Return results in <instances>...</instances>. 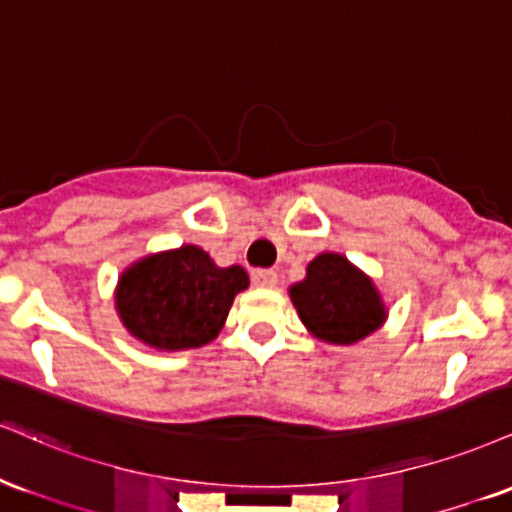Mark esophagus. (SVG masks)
I'll use <instances>...</instances> for the list:
<instances>
[{"label":"esophagus","instance_id":"obj_1","mask_svg":"<svg viewBox=\"0 0 512 512\" xmlns=\"http://www.w3.org/2000/svg\"><path fill=\"white\" fill-rule=\"evenodd\" d=\"M251 282H254L256 287H275L278 285V273L268 268H258L251 273Z\"/></svg>","mask_w":512,"mask_h":512}]
</instances>
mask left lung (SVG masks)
I'll list each match as a JSON object with an SVG mask.
<instances>
[{
  "mask_svg": "<svg viewBox=\"0 0 512 512\" xmlns=\"http://www.w3.org/2000/svg\"><path fill=\"white\" fill-rule=\"evenodd\" d=\"M287 292L304 328L328 345H354L388 318L374 278L338 251H323L309 261L306 278Z\"/></svg>",
  "mask_w": 512,
  "mask_h": 512,
  "instance_id": "8db88e82",
  "label": "left lung"
}]
</instances>
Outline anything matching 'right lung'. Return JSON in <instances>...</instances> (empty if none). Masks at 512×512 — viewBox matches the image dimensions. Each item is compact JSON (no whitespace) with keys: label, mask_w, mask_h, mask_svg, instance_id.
Instances as JSON below:
<instances>
[{"label":"right lung","mask_w":512,"mask_h":512,"mask_svg":"<svg viewBox=\"0 0 512 512\" xmlns=\"http://www.w3.org/2000/svg\"><path fill=\"white\" fill-rule=\"evenodd\" d=\"M246 287L242 266L220 268L201 246L182 244L126 266L114 287V309L131 338L158 352H182L218 338Z\"/></svg>","instance_id":"add662e5"}]
</instances>
